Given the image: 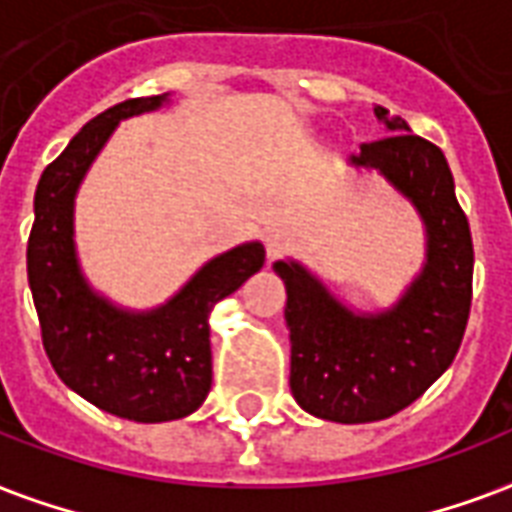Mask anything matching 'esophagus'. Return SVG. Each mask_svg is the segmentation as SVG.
I'll list each match as a JSON object with an SVG mask.
<instances>
[{"mask_svg":"<svg viewBox=\"0 0 512 512\" xmlns=\"http://www.w3.org/2000/svg\"><path fill=\"white\" fill-rule=\"evenodd\" d=\"M261 240H264V248H267V256L269 259H277L280 253L291 245V232L285 227H267L264 229V235H261Z\"/></svg>","mask_w":512,"mask_h":512,"instance_id":"esophagus-1","label":"esophagus"}]
</instances>
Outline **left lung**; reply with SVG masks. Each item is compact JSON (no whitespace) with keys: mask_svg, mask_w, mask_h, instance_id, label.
Instances as JSON below:
<instances>
[{"mask_svg":"<svg viewBox=\"0 0 512 512\" xmlns=\"http://www.w3.org/2000/svg\"><path fill=\"white\" fill-rule=\"evenodd\" d=\"M387 136L350 154L417 211L425 264L398 301L376 312L344 304L307 264L280 259L291 331V392L307 414L339 425L379 422L411 406L451 366L473 299V237L454 176L435 144L374 106Z\"/></svg>","mask_w":512,"mask_h":512,"instance_id":"obj_1","label":"left lung"}]
</instances>
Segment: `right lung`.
Instances as JSON below:
<instances>
[{
	"mask_svg": "<svg viewBox=\"0 0 512 512\" xmlns=\"http://www.w3.org/2000/svg\"><path fill=\"white\" fill-rule=\"evenodd\" d=\"M170 93L133 98L90 120L39 178L26 267L42 342L55 374L101 411L130 422L184 419L213 379L211 310L264 267L259 240L205 261L168 301L128 310L95 291L74 240V205L87 170L122 120L157 112Z\"/></svg>",
	"mask_w": 512,
	"mask_h": 512,
	"instance_id": "1",
	"label": "right lung"
}]
</instances>
